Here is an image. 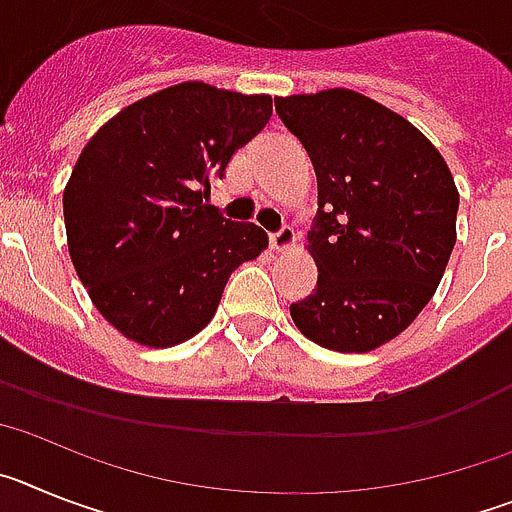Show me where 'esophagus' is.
<instances>
[{"label":"esophagus","instance_id":"obj_1","mask_svg":"<svg viewBox=\"0 0 512 512\" xmlns=\"http://www.w3.org/2000/svg\"><path fill=\"white\" fill-rule=\"evenodd\" d=\"M271 248H274V251H279V253H287L289 248H295V243H297V235H295V230L292 228H287V225H284V228H279L277 233H271Z\"/></svg>","mask_w":512,"mask_h":512}]
</instances>
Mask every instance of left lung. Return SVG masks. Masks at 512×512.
Returning <instances> with one entry per match:
<instances>
[{"mask_svg":"<svg viewBox=\"0 0 512 512\" xmlns=\"http://www.w3.org/2000/svg\"><path fill=\"white\" fill-rule=\"evenodd\" d=\"M318 176V287L289 305L305 338L366 354L408 328L456 243L454 176L413 122L351 89L274 97Z\"/></svg>","mask_w":512,"mask_h":512,"instance_id":"obj_1","label":"left lung"}]
</instances>
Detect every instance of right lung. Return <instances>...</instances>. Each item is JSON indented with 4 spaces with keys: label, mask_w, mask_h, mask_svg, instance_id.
Masks as SVG:
<instances>
[{
    "label": "right lung",
    "mask_w": 512,
    "mask_h": 512,
    "mask_svg": "<svg viewBox=\"0 0 512 512\" xmlns=\"http://www.w3.org/2000/svg\"><path fill=\"white\" fill-rule=\"evenodd\" d=\"M269 117V94L184 81L128 104L84 146L63 189L69 253L125 338L169 348L197 336L230 274L269 246L259 225L205 205Z\"/></svg>",
    "instance_id": "add662e5"
}]
</instances>
